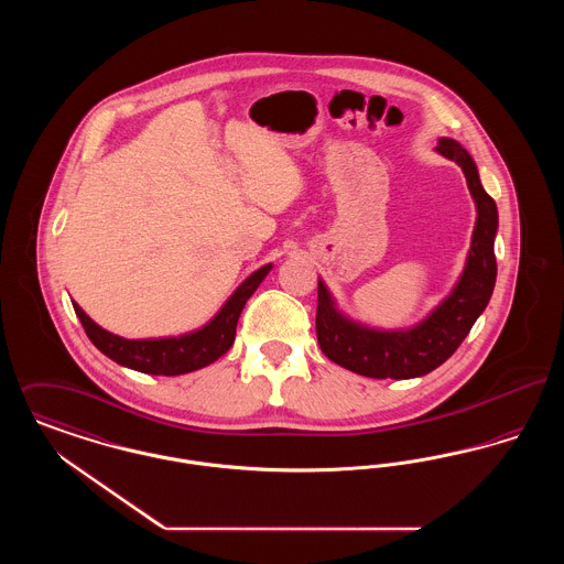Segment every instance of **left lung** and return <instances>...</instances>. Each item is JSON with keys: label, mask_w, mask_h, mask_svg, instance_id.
<instances>
[{"label": "left lung", "mask_w": 564, "mask_h": 564, "mask_svg": "<svg viewBox=\"0 0 564 564\" xmlns=\"http://www.w3.org/2000/svg\"><path fill=\"white\" fill-rule=\"evenodd\" d=\"M437 154L455 161L476 203V224L463 272L455 288L425 319L410 327L384 329L355 322L345 315L325 281L319 279L317 340L327 359L350 372L370 378H416L442 366L465 340L495 290V237L499 214L486 194L469 152L451 137L437 139Z\"/></svg>", "instance_id": "left-lung-1"}]
</instances>
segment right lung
<instances>
[{"instance_id":"1","label":"right lung","mask_w":564,"mask_h":564,"mask_svg":"<svg viewBox=\"0 0 564 564\" xmlns=\"http://www.w3.org/2000/svg\"><path fill=\"white\" fill-rule=\"evenodd\" d=\"M272 270V264L251 272L232 295L221 304L214 319L205 323L198 329L180 336L166 338H139L129 340L118 334H111L101 325L93 322L80 308L78 302L72 300L74 311L82 322V327L90 343L108 355L111 361L131 368L143 375L180 376L200 370L217 361L226 350L232 347L237 336V323L241 317L245 302L260 288Z\"/></svg>"}]
</instances>
